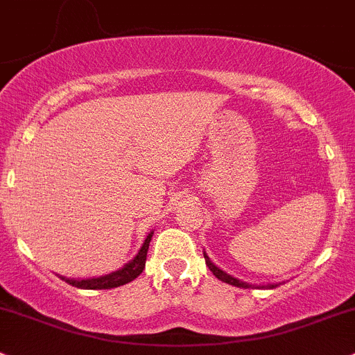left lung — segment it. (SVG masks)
<instances>
[{
  "label": "left lung",
  "mask_w": 355,
  "mask_h": 355,
  "mask_svg": "<svg viewBox=\"0 0 355 355\" xmlns=\"http://www.w3.org/2000/svg\"><path fill=\"white\" fill-rule=\"evenodd\" d=\"M203 257H205V263H207V266H208V268H210V272L214 273V275L217 277L218 280H222V282L231 284V286H236V287H241V288H250V287H254V286H251V284L243 282V280L236 279V277H232L231 273L224 272V270H222V268H218V266L215 265V263L211 261L210 258H208V254L205 253V251H203ZM277 286H280V282H279V284H266V286H258V287H268V288H273V287H277Z\"/></svg>",
  "instance_id": "left-lung-1"
}]
</instances>
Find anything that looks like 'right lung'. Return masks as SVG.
<instances>
[{
    "instance_id": "obj_1",
    "label": "right lung",
    "mask_w": 355,
    "mask_h": 355,
    "mask_svg": "<svg viewBox=\"0 0 355 355\" xmlns=\"http://www.w3.org/2000/svg\"><path fill=\"white\" fill-rule=\"evenodd\" d=\"M152 236H153V231L148 232V236L145 237L144 244H141V248L138 250V253L135 254V258L130 259L126 265H123L121 268L116 270V272L107 273V275L92 277V279H68V277H63V275H60V279L64 280V282H68L69 286L78 287V288H87V291H101V288H114V287L124 286V284L135 280L141 272H144Z\"/></svg>"
}]
</instances>
